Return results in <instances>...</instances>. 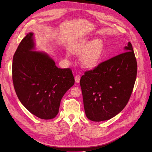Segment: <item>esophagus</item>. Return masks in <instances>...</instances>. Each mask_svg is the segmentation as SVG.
<instances>
[{"label":"esophagus","instance_id":"34e87169","mask_svg":"<svg viewBox=\"0 0 152 152\" xmlns=\"http://www.w3.org/2000/svg\"><path fill=\"white\" fill-rule=\"evenodd\" d=\"M80 80V75H77L75 77V81L76 83H79Z\"/></svg>","mask_w":152,"mask_h":152}]
</instances>
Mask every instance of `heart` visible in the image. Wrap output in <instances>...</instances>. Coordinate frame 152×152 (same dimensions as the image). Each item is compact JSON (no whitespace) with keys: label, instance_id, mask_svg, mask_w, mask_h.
I'll list each match as a JSON object with an SVG mask.
<instances>
[{"label":"heart","instance_id":"b5f03b06","mask_svg":"<svg viewBox=\"0 0 152 152\" xmlns=\"http://www.w3.org/2000/svg\"><path fill=\"white\" fill-rule=\"evenodd\" d=\"M104 50L103 42L100 39H90L87 37L82 39L72 48V52L80 55V63L87 69H93L101 61Z\"/></svg>","mask_w":152,"mask_h":152}]
</instances>
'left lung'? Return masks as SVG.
Returning a JSON list of instances; mask_svg holds the SVG:
<instances>
[{"label":"left lung","mask_w":152,"mask_h":152,"mask_svg":"<svg viewBox=\"0 0 152 152\" xmlns=\"http://www.w3.org/2000/svg\"><path fill=\"white\" fill-rule=\"evenodd\" d=\"M125 52L85 72L80 81L87 117L94 122L110 119L128 103L135 82L137 64L132 44Z\"/></svg>","instance_id":"left-lung-1"}]
</instances>
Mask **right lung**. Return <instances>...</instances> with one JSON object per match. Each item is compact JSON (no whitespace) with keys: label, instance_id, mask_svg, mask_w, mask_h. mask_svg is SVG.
Here are the masks:
<instances>
[{"label":"right lung","instance_id":"1","mask_svg":"<svg viewBox=\"0 0 152 152\" xmlns=\"http://www.w3.org/2000/svg\"><path fill=\"white\" fill-rule=\"evenodd\" d=\"M34 34H27L18 46L12 63V80L22 104L41 119L55 118L60 101L74 86L70 69H58L46 53L34 51Z\"/></svg>","mask_w":152,"mask_h":152}]
</instances>
